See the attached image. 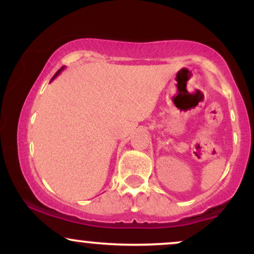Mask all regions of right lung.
<instances>
[{
	"label": "right lung",
	"mask_w": 254,
	"mask_h": 254,
	"mask_svg": "<svg viewBox=\"0 0 254 254\" xmlns=\"http://www.w3.org/2000/svg\"><path fill=\"white\" fill-rule=\"evenodd\" d=\"M63 69H64V66H63V68H61V69H60V70H58V71L56 72V74H55V75H54V77H52V78H51V81H54V80H55V78H56V77L58 76V75H60V72H61V71H62V70H63ZM51 81H50V82H51Z\"/></svg>",
	"instance_id": "add662e5"
}]
</instances>
